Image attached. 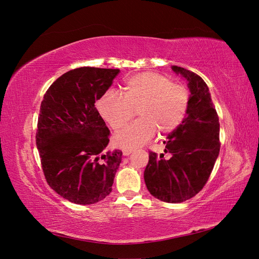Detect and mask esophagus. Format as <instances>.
Returning a JSON list of instances; mask_svg holds the SVG:
<instances>
[{
	"label": "esophagus",
	"instance_id": "obj_1",
	"mask_svg": "<svg viewBox=\"0 0 259 259\" xmlns=\"http://www.w3.org/2000/svg\"><path fill=\"white\" fill-rule=\"evenodd\" d=\"M133 151H134V149H133V148H123L122 149L123 155H130Z\"/></svg>",
	"mask_w": 259,
	"mask_h": 259
}]
</instances>
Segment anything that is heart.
I'll list each match as a JSON object with an SVG mask.
<instances>
[{"mask_svg": "<svg viewBox=\"0 0 259 259\" xmlns=\"http://www.w3.org/2000/svg\"><path fill=\"white\" fill-rule=\"evenodd\" d=\"M189 103L186 86L158 72H143L125 81L123 96L114 91L104 94L97 110L114 131L121 130L138 110L140 119L114 136L117 146L133 148L147 143L156 130L160 134L176 130L185 119Z\"/></svg>", "mask_w": 259, "mask_h": 259, "instance_id": "1", "label": "heart"}]
</instances>
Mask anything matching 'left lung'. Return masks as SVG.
Masks as SVG:
<instances>
[{
    "label": "left lung",
    "mask_w": 259,
    "mask_h": 259,
    "mask_svg": "<svg viewBox=\"0 0 259 259\" xmlns=\"http://www.w3.org/2000/svg\"><path fill=\"white\" fill-rule=\"evenodd\" d=\"M171 69L188 81L190 103L184 121L166 137L170 158L149 151L144 178L154 198L182 203L199 193L208 180L221 149L218 115L201 76L185 68Z\"/></svg>",
    "instance_id": "left-lung-1"
}]
</instances>
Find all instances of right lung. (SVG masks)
<instances>
[{"mask_svg": "<svg viewBox=\"0 0 259 259\" xmlns=\"http://www.w3.org/2000/svg\"><path fill=\"white\" fill-rule=\"evenodd\" d=\"M119 69L81 67L66 72L44 94L36 147L46 182L75 204H94L111 192L122 151H105L110 131L95 103Z\"/></svg>", "mask_w": 259, "mask_h": 259, "instance_id": "add662e5", "label": "right lung"}]
</instances>
